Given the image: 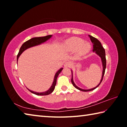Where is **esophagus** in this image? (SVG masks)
Instances as JSON below:
<instances>
[{"mask_svg": "<svg viewBox=\"0 0 127 127\" xmlns=\"http://www.w3.org/2000/svg\"><path fill=\"white\" fill-rule=\"evenodd\" d=\"M70 65H71V64H70L69 62H65V63H64V68H69V67H70Z\"/></svg>", "mask_w": 127, "mask_h": 127, "instance_id": "34e87169", "label": "esophagus"}]
</instances>
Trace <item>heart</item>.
<instances>
[{
	"instance_id": "obj_1",
	"label": "heart",
	"mask_w": 127,
	"mask_h": 127,
	"mask_svg": "<svg viewBox=\"0 0 127 127\" xmlns=\"http://www.w3.org/2000/svg\"><path fill=\"white\" fill-rule=\"evenodd\" d=\"M64 46L68 50L74 51L77 50L79 55H85L89 53L91 48L89 42L83 41L78 38H72L68 39L64 42Z\"/></svg>"
}]
</instances>
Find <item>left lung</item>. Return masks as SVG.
Segmentation results:
<instances>
[{
  "label": "left lung",
  "mask_w": 127,
  "mask_h": 127,
  "mask_svg": "<svg viewBox=\"0 0 127 127\" xmlns=\"http://www.w3.org/2000/svg\"><path fill=\"white\" fill-rule=\"evenodd\" d=\"M89 36L90 38V40H91V42L93 44V52L95 53L97 55L99 56V57L101 58V62H102V77H101V79L100 80V82L98 83V85L96 86L95 87L92 88V89H87V90H85V89H82L81 88L78 87V86H77L75 84L74 81H73V72L72 70H71L72 72V79H71V82L72 83L73 85V86L74 87H76L77 89H78L80 91H82L84 92H86V91H92V90H94L95 89H96L98 86L100 85L101 82L103 79V77H104V75L105 73V69H106V57H105V49L103 48L100 42V41H98L97 38L94 37L93 36H92L91 35H89Z\"/></svg>",
  "instance_id": "8db88e82"
}]
</instances>
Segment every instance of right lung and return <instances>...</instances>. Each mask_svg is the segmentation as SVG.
Returning a JSON list of instances; mask_svg holds the SVG:
<instances>
[{
	"label": "right lung",
	"instance_id": "1",
	"mask_svg": "<svg viewBox=\"0 0 127 127\" xmlns=\"http://www.w3.org/2000/svg\"><path fill=\"white\" fill-rule=\"evenodd\" d=\"M51 37H52V35H48L46 36H44V37H33V38H31V39H30L29 40H28V41H26L25 42L23 43V44H22V45L21 47L18 55H17V61H18V59L21 54H22L25 50H26V49L31 48V47L39 45L41 44H42V43H44L45 42H46V41H48V40L50 39ZM63 68H60L59 69L57 72V73H56L55 74L54 78V80H53V82L52 83V85H51V86L50 87V89H49L48 91L43 92H37L31 91V90H29V89H27L29 90L30 92H32V93L33 94H35V95H43V96L48 95H49L51 93H52L54 90L56 83H57V77H58L59 74H60V73L62 72V70H63Z\"/></svg>",
	"mask_w": 127,
	"mask_h": 127
}]
</instances>
